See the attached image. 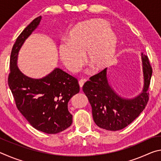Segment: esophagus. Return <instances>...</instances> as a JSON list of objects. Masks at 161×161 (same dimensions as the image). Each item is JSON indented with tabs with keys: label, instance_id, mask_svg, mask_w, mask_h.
Segmentation results:
<instances>
[{
	"label": "esophagus",
	"instance_id": "obj_1",
	"mask_svg": "<svg viewBox=\"0 0 161 161\" xmlns=\"http://www.w3.org/2000/svg\"><path fill=\"white\" fill-rule=\"evenodd\" d=\"M85 81H86V80H82V79L79 81V84H80V86L81 89L82 88V86H83L84 84V82H85Z\"/></svg>",
	"mask_w": 161,
	"mask_h": 161
}]
</instances>
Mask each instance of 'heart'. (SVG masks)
Listing matches in <instances>:
<instances>
[{
  "instance_id": "obj_1",
  "label": "heart",
  "mask_w": 161,
  "mask_h": 161,
  "mask_svg": "<svg viewBox=\"0 0 161 161\" xmlns=\"http://www.w3.org/2000/svg\"><path fill=\"white\" fill-rule=\"evenodd\" d=\"M118 38L107 21L93 19L81 22L72 29L69 40L59 45L62 62L68 69L77 72L86 62L94 72L109 67L115 59Z\"/></svg>"
}]
</instances>
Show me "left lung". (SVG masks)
I'll list each match as a JSON object with an SVG mask.
<instances>
[{
	"mask_svg": "<svg viewBox=\"0 0 161 161\" xmlns=\"http://www.w3.org/2000/svg\"><path fill=\"white\" fill-rule=\"evenodd\" d=\"M143 75L142 92L131 99H126L114 91L108 81L107 69L90 77L82 90L92 108L93 119L101 129L108 130L123 129L142 112L148 101L147 93L152 75L148 57L141 53Z\"/></svg>",
	"mask_w": 161,
	"mask_h": 161,
	"instance_id": "left-lung-1",
	"label": "left lung"
}]
</instances>
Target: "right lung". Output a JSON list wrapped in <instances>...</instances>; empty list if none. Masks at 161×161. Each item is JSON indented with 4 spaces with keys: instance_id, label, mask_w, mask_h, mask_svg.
<instances>
[{
    "instance_id": "right-lung-1",
    "label": "right lung",
    "mask_w": 161,
    "mask_h": 161,
    "mask_svg": "<svg viewBox=\"0 0 161 161\" xmlns=\"http://www.w3.org/2000/svg\"><path fill=\"white\" fill-rule=\"evenodd\" d=\"M42 17L34 19L23 30L13 45L10 59L8 86L16 107L35 129L49 134L62 131L71 126L72 115L68 102L80 92L76 78L55 68L41 79L27 77L17 66L18 53L27 38L37 28Z\"/></svg>"
}]
</instances>
